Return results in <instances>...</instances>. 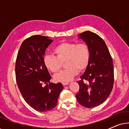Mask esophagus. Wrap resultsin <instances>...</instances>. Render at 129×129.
<instances>
[{
  "mask_svg": "<svg viewBox=\"0 0 129 129\" xmlns=\"http://www.w3.org/2000/svg\"><path fill=\"white\" fill-rule=\"evenodd\" d=\"M69 83V82H62V84L63 86H66V85H68Z\"/></svg>",
  "mask_w": 129,
  "mask_h": 129,
  "instance_id": "obj_1",
  "label": "esophagus"
}]
</instances>
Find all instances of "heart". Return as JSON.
<instances>
[{
  "label": "heart",
  "instance_id": "obj_1",
  "mask_svg": "<svg viewBox=\"0 0 129 129\" xmlns=\"http://www.w3.org/2000/svg\"><path fill=\"white\" fill-rule=\"evenodd\" d=\"M56 56L46 55L43 62L47 69L52 73H56L60 69L64 62L66 69L54 76L57 82H68L72 80L79 71L85 70L90 59V52L85 43L63 42L53 49Z\"/></svg>",
  "mask_w": 129,
  "mask_h": 129
}]
</instances>
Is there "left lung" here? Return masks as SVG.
<instances>
[{
	"label": "left lung",
	"mask_w": 129,
	"mask_h": 129,
	"mask_svg": "<svg viewBox=\"0 0 129 129\" xmlns=\"http://www.w3.org/2000/svg\"><path fill=\"white\" fill-rule=\"evenodd\" d=\"M79 38L89 47L90 59L81 80L77 82L80 88L76 98L83 106L91 108L105 102L112 91L113 63L105 41L99 35L86 31L79 35ZM85 80L87 82H84Z\"/></svg>",
	"instance_id": "obj_1"
}]
</instances>
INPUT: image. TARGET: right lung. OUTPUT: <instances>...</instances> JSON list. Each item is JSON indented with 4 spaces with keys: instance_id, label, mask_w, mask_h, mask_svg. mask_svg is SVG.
I'll return each instance as SVG.
<instances>
[{
    "instance_id": "right-lung-1",
    "label": "right lung",
    "mask_w": 129,
    "mask_h": 129,
    "mask_svg": "<svg viewBox=\"0 0 129 129\" xmlns=\"http://www.w3.org/2000/svg\"><path fill=\"white\" fill-rule=\"evenodd\" d=\"M52 42L49 37L40 35L26 39L20 46L16 61L19 90L26 103L39 112L54 109L63 89L61 83L50 82L51 76L43 62L45 51Z\"/></svg>"
}]
</instances>
